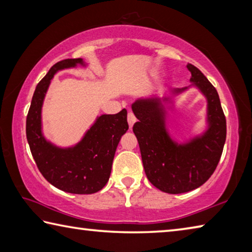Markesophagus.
Wrapping results in <instances>:
<instances>
[{"label":"esophagus","instance_id":"1","mask_svg":"<svg viewBox=\"0 0 252 252\" xmlns=\"http://www.w3.org/2000/svg\"><path fill=\"white\" fill-rule=\"evenodd\" d=\"M127 121H128V125H129V128L133 127V125L136 122V117L133 113H128V116H127Z\"/></svg>","mask_w":252,"mask_h":252}]
</instances>
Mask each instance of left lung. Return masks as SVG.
Returning a JSON list of instances; mask_svg holds the SVG:
<instances>
[{
    "label": "left lung",
    "mask_w": 252,
    "mask_h": 252,
    "mask_svg": "<svg viewBox=\"0 0 252 252\" xmlns=\"http://www.w3.org/2000/svg\"><path fill=\"white\" fill-rule=\"evenodd\" d=\"M190 82L207 99V124L201 135L185 143L170 137L167 130V104L170 96L139 98L131 105L138 122L133 131L137 137L145 173L149 182L167 193H183L204 185L217 167L226 142V117L216 88L196 66L188 64ZM189 87L170 91L176 96Z\"/></svg>",
    "instance_id": "obj_1"
}]
</instances>
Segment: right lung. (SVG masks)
<instances>
[{"instance_id": "1", "label": "right lung", "mask_w": 252, "mask_h": 252, "mask_svg": "<svg viewBox=\"0 0 252 252\" xmlns=\"http://www.w3.org/2000/svg\"><path fill=\"white\" fill-rule=\"evenodd\" d=\"M86 66L83 59H67L53 65L35 88L26 117V138L38 170L48 183L65 192L88 195L107 184L113 159L122 136L128 129L127 110L100 115L83 138L62 148L44 137L42 106L52 78L59 70Z\"/></svg>"}]
</instances>
